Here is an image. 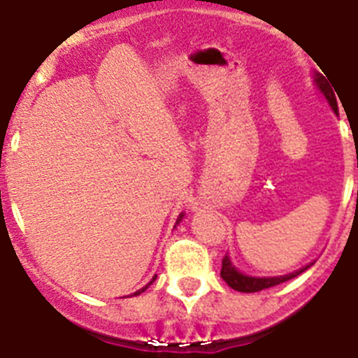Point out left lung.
Returning <instances> with one entry per match:
<instances>
[{"label": "left lung", "mask_w": 358, "mask_h": 358, "mask_svg": "<svg viewBox=\"0 0 358 358\" xmlns=\"http://www.w3.org/2000/svg\"><path fill=\"white\" fill-rule=\"evenodd\" d=\"M314 82H315V85H317V90L321 91L322 96L327 98V102H328V106L331 107V110H334L335 115H339L337 98H335L334 91H331V87H330V84L327 82V78L322 77V75H319V73H315ZM310 265H314V262L308 265H305V267L297 268V271H292V273L283 274V276H249V274L238 271V268L233 265V262H231L229 255H226L222 260V271H220V278L226 281L231 289L238 290V292H260V290L271 289V287L280 285V283H283V281H289V280H292V278L299 276V274H301L303 271H306Z\"/></svg>", "instance_id": "obj_1"}]
</instances>
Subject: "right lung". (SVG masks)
<instances>
[{
  "label": "right lung",
  "instance_id": "add662e5",
  "mask_svg": "<svg viewBox=\"0 0 358 358\" xmlns=\"http://www.w3.org/2000/svg\"><path fill=\"white\" fill-rule=\"evenodd\" d=\"M182 217H185V213H181V215H179V217H177V222H176V226H177V224H179V222H181V220H182ZM154 280H156V276L152 278V281H154ZM152 281H150V283H148V285H145V287H143V289H140V290H136V292H134V296H138V294L145 292V290H147V289H148V287H150V285H152Z\"/></svg>",
  "mask_w": 358,
  "mask_h": 358
}]
</instances>
